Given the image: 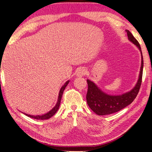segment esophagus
Instances as JSON below:
<instances>
[{"instance_id": "1", "label": "esophagus", "mask_w": 152, "mask_h": 152, "mask_svg": "<svg viewBox=\"0 0 152 152\" xmlns=\"http://www.w3.org/2000/svg\"><path fill=\"white\" fill-rule=\"evenodd\" d=\"M86 74V70L84 68H80V69L77 71L76 72V75L78 77H82L85 76V74Z\"/></svg>"}]
</instances>
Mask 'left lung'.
Wrapping results in <instances>:
<instances>
[{"label":"left lung","mask_w":152,"mask_h":152,"mask_svg":"<svg viewBox=\"0 0 152 152\" xmlns=\"http://www.w3.org/2000/svg\"><path fill=\"white\" fill-rule=\"evenodd\" d=\"M129 40L138 47L141 53L142 61L138 82L132 90L119 96H111L104 93L97 87L95 83L87 80L88 89L86 95V101L88 106L98 115H106L121 111L131 103L139 92L141 86L144 61L141 47L138 41L136 39L129 30H126Z\"/></svg>","instance_id":"left-lung-1"}]
</instances>
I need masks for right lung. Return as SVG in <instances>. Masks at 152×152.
Listing matches in <instances>:
<instances>
[{"mask_svg": "<svg viewBox=\"0 0 152 152\" xmlns=\"http://www.w3.org/2000/svg\"><path fill=\"white\" fill-rule=\"evenodd\" d=\"M68 83H69V80H68V81L66 82V83H65V84L62 86V88L60 90V91H59L58 100H57V102H56V105L51 110H50V111L47 113L43 115H36V116L30 115H28L26 113H25V115L28 116V117H29L35 118V119H37V120H46V119H49V118L53 117V116L56 113V111H58L59 106H60V104H61V98L62 96V94H63L64 89L66 87V86L68 84Z\"/></svg>", "mask_w": 152, "mask_h": 152, "instance_id": "add662e5", "label": "right lung"}]
</instances>
